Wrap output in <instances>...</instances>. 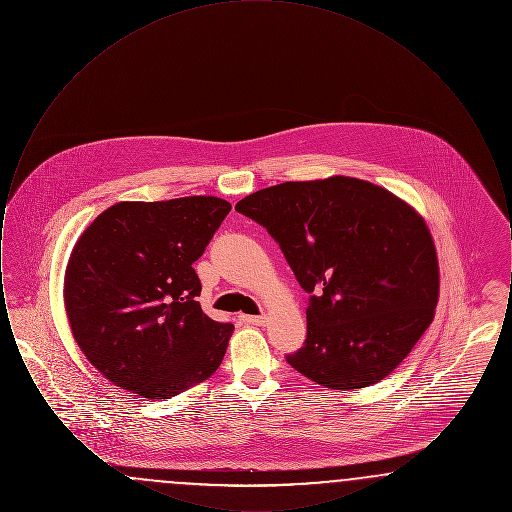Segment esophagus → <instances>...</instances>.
Here are the masks:
<instances>
[{
	"mask_svg": "<svg viewBox=\"0 0 512 512\" xmlns=\"http://www.w3.org/2000/svg\"><path fill=\"white\" fill-rule=\"evenodd\" d=\"M244 322L253 324V326H265L268 322V318L265 317V315H261V317H244Z\"/></svg>",
	"mask_w": 512,
	"mask_h": 512,
	"instance_id": "obj_1",
	"label": "esophagus"
}]
</instances>
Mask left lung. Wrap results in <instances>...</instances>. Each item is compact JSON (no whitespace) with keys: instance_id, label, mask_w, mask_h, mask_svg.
Listing matches in <instances>:
<instances>
[{"instance_id":"8db88e82","label":"left lung","mask_w":512,"mask_h":512,"mask_svg":"<svg viewBox=\"0 0 512 512\" xmlns=\"http://www.w3.org/2000/svg\"><path fill=\"white\" fill-rule=\"evenodd\" d=\"M263 224L311 293L305 345L286 361L332 390L384 380L436 315L439 267L414 207L372 182H284L236 203Z\"/></svg>"}]
</instances>
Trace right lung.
<instances>
[{"label":"right lung","mask_w":512,"mask_h":512,"mask_svg":"<svg viewBox=\"0 0 512 512\" xmlns=\"http://www.w3.org/2000/svg\"><path fill=\"white\" fill-rule=\"evenodd\" d=\"M232 205L215 195L121 201L74 244L65 311L86 359L115 386L171 399L222 363L234 326L201 311L195 261Z\"/></svg>","instance_id":"add662e5"}]
</instances>
